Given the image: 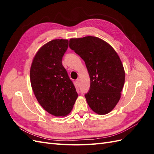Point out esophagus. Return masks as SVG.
I'll list each match as a JSON object with an SVG mask.
<instances>
[{"label": "esophagus", "mask_w": 154, "mask_h": 154, "mask_svg": "<svg viewBox=\"0 0 154 154\" xmlns=\"http://www.w3.org/2000/svg\"><path fill=\"white\" fill-rule=\"evenodd\" d=\"M76 84H77L78 86H80V80H79V79H77V80H76Z\"/></svg>", "instance_id": "1"}]
</instances>
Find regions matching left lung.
<instances>
[{
    "label": "left lung",
    "mask_w": 154,
    "mask_h": 154,
    "mask_svg": "<svg viewBox=\"0 0 154 154\" xmlns=\"http://www.w3.org/2000/svg\"><path fill=\"white\" fill-rule=\"evenodd\" d=\"M69 48L83 60L89 74L90 88L85 94L88 106L97 114H108L118 103L125 83L119 56L108 43L95 36L70 39Z\"/></svg>",
    "instance_id": "1"
}]
</instances>
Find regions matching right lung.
<instances>
[{
    "label": "right lung",
    "instance_id": "right-lung-1",
    "mask_svg": "<svg viewBox=\"0 0 154 154\" xmlns=\"http://www.w3.org/2000/svg\"><path fill=\"white\" fill-rule=\"evenodd\" d=\"M69 41L56 39L43 45L36 54L30 70L31 84L44 110L54 116L71 112L78 97L73 82L62 65Z\"/></svg>",
    "mask_w": 154,
    "mask_h": 154
}]
</instances>
